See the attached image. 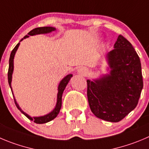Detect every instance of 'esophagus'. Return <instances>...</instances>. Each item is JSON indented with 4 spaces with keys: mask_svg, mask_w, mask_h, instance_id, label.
<instances>
[{
    "mask_svg": "<svg viewBox=\"0 0 149 149\" xmlns=\"http://www.w3.org/2000/svg\"><path fill=\"white\" fill-rule=\"evenodd\" d=\"M78 73L82 76H86L87 74V70L85 68H80L78 69Z\"/></svg>",
    "mask_w": 149,
    "mask_h": 149,
    "instance_id": "1",
    "label": "esophagus"
}]
</instances>
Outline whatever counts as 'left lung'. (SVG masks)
<instances>
[{
    "instance_id": "obj_1",
    "label": "left lung",
    "mask_w": 149,
    "mask_h": 149,
    "mask_svg": "<svg viewBox=\"0 0 149 149\" xmlns=\"http://www.w3.org/2000/svg\"><path fill=\"white\" fill-rule=\"evenodd\" d=\"M106 59L109 73L87 79V98L97 118L115 123L137 107L143 87L141 63L132 45L122 35Z\"/></svg>"
}]
</instances>
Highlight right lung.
I'll use <instances>...</instances> for the list:
<instances>
[{"instance_id": "add662e5", "label": "right lung", "mask_w": 149, "mask_h": 149, "mask_svg": "<svg viewBox=\"0 0 149 149\" xmlns=\"http://www.w3.org/2000/svg\"><path fill=\"white\" fill-rule=\"evenodd\" d=\"M56 31V28L54 27H50V26H45V27H40V28H36V29H33L31 31H29L28 33V35H26L20 42H21L22 40H24V39L27 38L29 36H34L37 35V34H48V33H51L52 31ZM20 45V42L17 44L16 46L15 47L13 50L12 51V53L10 54V58H9V71H8V81H9V87H10L11 90H12V95H13L14 100H15V103L16 107H17V109L22 112L24 115H26L28 118L30 119L31 120H33L34 123H39V124H41V123H48V122L51 121V120H54L56 117L57 116L58 114H59V111H60L61 107H62V93H63L64 90H65V87H66L67 84H68L69 81L70 80L71 77L73 76L72 74H68L65 77H64L63 79L61 80V81L59 82V86H58V93H57V98H56V106L54 107V109L51 111V112H49L47 115H43V116H39V117H31L30 115H28L27 113L23 112L21 109V108L20 107V106L18 105V104L17 103L16 99H15V96H14L13 91H12V73H13L14 70V58H15V55L16 54V51H17L18 47Z\"/></svg>"}]
</instances>
